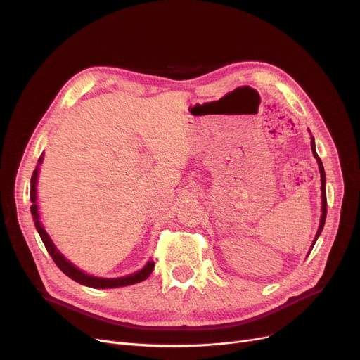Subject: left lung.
Returning <instances> with one entry per match:
<instances>
[{"label": "left lung", "instance_id": "1", "mask_svg": "<svg viewBox=\"0 0 360 360\" xmlns=\"http://www.w3.org/2000/svg\"><path fill=\"white\" fill-rule=\"evenodd\" d=\"M311 132V131H309ZM311 148H312V155L314 158L316 159L318 162V167H319V174H321V219H319V226H318V231H316V235L311 243V248L308 251V255L311 254L314 245L316 242V239L319 238L321 232H323L324 229V224H326V217H327V191H326V172H324V166H323V162H321V159L318 158L316 155V148H315V140L314 137L311 136Z\"/></svg>", "mask_w": 360, "mask_h": 360}]
</instances>
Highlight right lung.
Wrapping results in <instances>:
<instances>
[{
  "label": "right lung",
  "instance_id": "add662e5",
  "mask_svg": "<svg viewBox=\"0 0 360 360\" xmlns=\"http://www.w3.org/2000/svg\"><path fill=\"white\" fill-rule=\"evenodd\" d=\"M44 155H41L39 160H37V165L33 170L32 174V179H30V213L34 221V228L39 233L46 251L49 252V255L52 257V259L55 261L56 266L58 269L67 274L70 278H72L74 281L80 283L83 286L87 288H93V289H115V288H122V286H129V285H136V283H140L143 280H146L151 271L155 269V261L153 259H148L146 262V266L143 269H140L136 273H131L122 277H113V278H108V277H98V276H93L89 274L86 271H83L82 269H79L77 266H74V264L58 250L56 248V245L53 243V240L51 239V236L48 235V232L45 231V226L41 221V213H39V205H37V190H36V185H37V178H39V169L41 165L44 162Z\"/></svg>",
  "mask_w": 360,
  "mask_h": 360
}]
</instances>
